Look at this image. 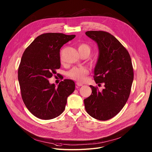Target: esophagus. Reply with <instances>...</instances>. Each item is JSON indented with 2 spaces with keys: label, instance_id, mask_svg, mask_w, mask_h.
I'll return each instance as SVG.
<instances>
[{
  "label": "esophagus",
  "instance_id": "esophagus-1",
  "mask_svg": "<svg viewBox=\"0 0 152 152\" xmlns=\"http://www.w3.org/2000/svg\"><path fill=\"white\" fill-rule=\"evenodd\" d=\"M76 87L77 88L78 86H82V83H80V82H77L76 83Z\"/></svg>",
  "mask_w": 152,
  "mask_h": 152
}]
</instances>
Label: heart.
Segmentation results:
<instances>
[{"label":"heart","mask_w":152,"mask_h":152,"mask_svg":"<svg viewBox=\"0 0 152 152\" xmlns=\"http://www.w3.org/2000/svg\"><path fill=\"white\" fill-rule=\"evenodd\" d=\"M78 50L79 52H88L90 53L91 48L89 45L82 43L79 45ZM90 73V70L88 68L85 67H75L67 72V76L74 80L77 82H83L85 80L86 76Z\"/></svg>","instance_id":"1"}]
</instances>
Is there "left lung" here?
<instances>
[{"label":"left lung","instance_id":"obj_1","mask_svg":"<svg viewBox=\"0 0 152 152\" xmlns=\"http://www.w3.org/2000/svg\"><path fill=\"white\" fill-rule=\"evenodd\" d=\"M85 34L98 45L99 56L93 77L96 83H104L105 88L100 92L97 86L90 85L92 93L84 99L85 107L92 117L106 121L118 114L129 99L134 80L131 58L110 33L91 31Z\"/></svg>","mask_w":152,"mask_h":152}]
</instances>
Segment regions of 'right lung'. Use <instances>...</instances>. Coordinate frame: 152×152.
<instances>
[{
    "label": "right lung",
    "mask_w": 152,
    "mask_h": 152,
    "mask_svg": "<svg viewBox=\"0 0 152 152\" xmlns=\"http://www.w3.org/2000/svg\"><path fill=\"white\" fill-rule=\"evenodd\" d=\"M75 35L45 33L38 36L26 49L18 70L21 98L28 110L36 117L50 120L65 110L67 97L75 91L70 79L59 82L58 88L48 79L61 67V47Z\"/></svg>",
    "instance_id": "add662e5"
}]
</instances>
